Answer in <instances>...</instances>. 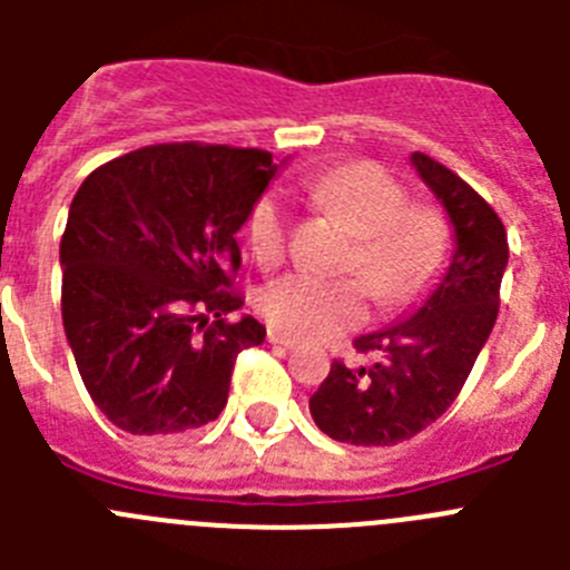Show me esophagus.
Masks as SVG:
<instances>
[{
    "mask_svg": "<svg viewBox=\"0 0 570 570\" xmlns=\"http://www.w3.org/2000/svg\"><path fill=\"white\" fill-rule=\"evenodd\" d=\"M268 342L271 345H282V347H296V340L294 336H288V334H282V331H276V328H268Z\"/></svg>",
    "mask_w": 570,
    "mask_h": 570,
    "instance_id": "34e87169",
    "label": "esophagus"
}]
</instances>
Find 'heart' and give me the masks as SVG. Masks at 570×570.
I'll use <instances>...</instances> for the list:
<instances>
[{"mask_svg": "<svg viewBox=\"0 0 570 570\" xmlns=\"http://www.w3.org/2000/svg\"><path fill=\"white\" fill-rule=\"evenodd\" d=\"M308 196L354 230V248L340 271L360 278L385 308L414 299L440 271L448 250L445 219L431 205H407L405 188L380 165L354 163L331 170L311 183ZM288 242L291 219L279 196H259L248 216L254 262L265 271L276 268L288 254ZM358 283L351 276L285 274L259 291L256 311L288 336L340 334L365 320V291Z\"/></svg>", "mask_w": 570, "mask_h": 570, "instance_id": "obj_1", "label": "heart"}]
</instances>
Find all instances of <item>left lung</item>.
<instances>
[{
    "label": "left lung",
    "instance_id": "left-lung-1",
    "mask_svg": "<svg viewBox=\"0 0 570 570\" xmlns=\"http://www.w3.org/2000/svg\"><path fill=\"white\" fill-rule=\"evenodd\" d=\"M411 159L445 205L456 250L414 316L380 334L356 336V354L376 360L371 365L334 360L311 396V416L322 434L347 445H396L440 420L460 396L500 314L505 225L454 170L420 150Z\"/></svg>",
    "mask_w": 570,
    "mask_h": 570
}]
</instances>
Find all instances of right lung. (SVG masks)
Instances as JSON below:
<instances>
[{
	"label": "right lung",
	"instance_id": "right-lung-1",
	"mask_svg": "<svg viewBox=\"0 0 570 570\" xmlns=\"http://www.w3.org/2000/svg\"><path fill=\"white\" fill-rule=\"evenodd\" d=\"M268 150L165 142L99 165L70 203L62 322L90 400L128 434H185L228 402L242 308L236 230L274 179Z\"/></svg>",
	"mask_w": 570,
	"mask_h": 570
}]
</instances>
